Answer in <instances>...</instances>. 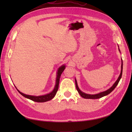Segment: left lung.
<instances>
[{
	"mask_svg": "<svg viewBox=\"0 0 132 132\" xmlns=\"http://www.w3.org/2000/svg\"><path fill=\"white\" fill-rule=\"evenodd\" d=\"M119 52H120V50L119 49ZM122 66H123V63H122V60L121 59V72H120V74L119 75V77L118 78V79H117V80L116 81L113 85H112V86L111 87L109 88V89H108L107 90H106L105 91L103 92H101L100 93H98L96 94H94V95H91V94H86L85 92H82V91L78 87V83L77 82L76 79L75 78V86H76V88L77 89V91L78 92V93L80 94V95L82 97L85 98V99H99V98L102 97L103 96H105L106 95H107L108 94H109L112 91L113 89L116 88V87L118 85V83L119 82V81L120 80V79L122 77Z\"/></svg>",
	"mask_w": 132,
	"mask_h": 132,
	"instance_id": "8db88e82",
	"label": "left lung"
}]
</instances>
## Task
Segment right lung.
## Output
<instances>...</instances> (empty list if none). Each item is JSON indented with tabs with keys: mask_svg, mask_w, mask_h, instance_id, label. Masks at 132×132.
<instances>
[{
	"mask_svg": "<svg viewBox=\"0 0 132 132\" xmlns=\"http://www.w3.org/2000/svg\"><path fill=\"white\" fill-rule=\"evenodd\" d=\"M65 68H66V66L64 65V64H63V65L61 66L60 68H58L57 72V77H56L55 85L54 86V88L52 92H50V93L47 94L46 95H40V96H33V95H27V94L22 93V92H21L19 90H18V89H17L16 87L15 86L16 88L17 89V90L18 91L19 93L21 95H23L24 97L27 98V99L31 100L33 101V102H38V103H43V102H47V101L52 100L53 98L55 96L56 94H57V92L58 89L59 83H60V79L61 75Z\"/></svg>",
	"mask_w": 132,
	"mask_h": 132,
	"instance_id": "right-lung-1",
	"label": "right lung"
}]
</instances>
